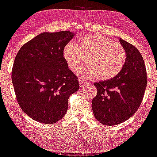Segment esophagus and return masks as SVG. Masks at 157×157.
<instances>
[{"label": "esophagus", "mask_w": 157, "mask_h": 157, "mask_svg": "<svg viewBox=\"0 0 157 157\" xmlns=\"http://www.w3.org/2000/svg\"><path fill=\"white\" fill-rule=\"evenodd\" d=\"M79 83H80V86L81 87V88H82V87H85V86H86L87 85H88V82H86V81H83V80H80V82H79Z\"/></svg>", "instance_id": "obj_1"}]
</instances>
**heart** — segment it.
I'll list each match as a JSON object with an SVG mask.
<instances>
[{
    "instance_id": "1",
    "label": "heart",
    "mask_w": 157,
    "mask_h": 157,
    "mask_svg": "<svg viewBox=\"0 0 157 157\" xmlns=\"http://www.w3.org/2000/svg\"><path fill=\"white\" fill-rule=\"evenodd\" d=\"M63 56L70 70L77 72L87 58L88 66L80 75L83 78L97 77L100 80L114 78L124 69L126 52L124 47L100 34L87 35L78 39L76 44L69 42L63 50Z\"/></svg>"
}]
</instances>
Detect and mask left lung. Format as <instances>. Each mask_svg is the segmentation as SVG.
I'll list each match as a JSON object with an SVG mask.
<instances>
[{"label":"left lung","mask_w":157,"mask_h":157,"mask_svg":"<svg viewBox=\"0 0 157 157\" xmlns=\"http://www.w3.org/2000/svg\"><path fill=\"white\" fill-rule=\"evenodd\" d=\"M119 41L126 52L124 69L114 78L94 84L97 89L92 99L94 115L106 126L117 125L131 118L141 105L147 86L142 55L130 43Z\"/></svg>","instance_id":"left-lung-1"}]
</instances>
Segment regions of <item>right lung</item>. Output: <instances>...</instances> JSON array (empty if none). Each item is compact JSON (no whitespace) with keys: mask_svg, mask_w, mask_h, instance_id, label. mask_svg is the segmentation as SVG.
Masks as SVG:
<instances>
[{"mask_svg":"<svg viewBox=\"0 0 157 157\" xmlns=\"http://www.w3.org/2000/svg\"><path fill=\"white\" fill-rule=\"evenodd\" d=\"M70 31L42 33L25 43L15 57L12 80L17 101L32 119L53 124L67 113L68 100L80 88L63 56Z\"/></svg>","mask_w":157,"mask_h":157,"instance_id":"add662e5","label":"right lung"}]
</instances>
